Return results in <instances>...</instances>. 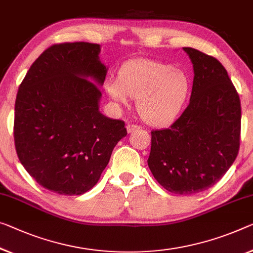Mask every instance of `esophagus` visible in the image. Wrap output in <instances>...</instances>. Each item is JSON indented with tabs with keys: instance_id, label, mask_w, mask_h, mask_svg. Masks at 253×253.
Wrapping results in <instances>:
<instances>
[{
	"instance_id": "1",
	"label": "esophagus",
	"mask_w": 253,
	"mask_h": 253,
	"mask_svg": "<svg viewBox=\"0 0 253 253\" xmlns=\"http://www.w3.org/2000/svg\"><path fill=\"white\" fill-rule=\"evenodd\" d=\"M140 126H134V124H126V131L129 132V133H131V132H133L135 130H139Z\"/></svg>"
}]
</instances>
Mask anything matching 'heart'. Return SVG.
Instances as JSON below:
<instances>
[{
	"label": "heart",
	"mask_w": 253,
	"mask_h": 253,
	"mask_svg": "<svg viewBox=\"0 0 253 253\" xmlns=\"http://www.w3.org/2000/svg\"><path fill=\"white\" fill-rule=\"evenodd\" d=\"M107 96L118 106L135 98L137 112L150 126H165L175 120L188 98L191 79L185 70L148 59L130 61L116 78L104 84Z\"/></svg>",
	"instance_id": "heart-1"
}]
</instances>
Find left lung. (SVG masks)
<instances>
[{
  "label": "left lung",
  "instance_id": "8db88e82",
  "mask_svg": "<svg viewBox=\"0 0 253 253\" xmlns=\"http://www.w3.org/2000/svg\"><path fill=\"white\" fill-rule=\"evenodd\" d=\"M193 65L185 111L167 129L151 131L148 166L167 191L193 194L217 183L240 148L241 103L218 60L183 47Z\"/></svg>",
  "mask_w": 253,
  "mask_h": 253
}]
</instances>
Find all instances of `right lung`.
<instances>
[{
    "instance_id": "right-lung-1",
    "label": "right lung",
    "mask_w": 253,
    "mask_h": 253,
    "mask_svg": "<svg viewBox=\"0 0 253 253\" xmlns=\"http://www.w3.org/2000/svg\"><path fill=\"white\" fill-rule=\"evenodd\" d=\"M100 45L63 42L42 52L19 87L14 143L38 184L79 196L98 182L112 151L126 135L124 122L99 112L107 67Z\"/></svg>"
}]
</instances>
